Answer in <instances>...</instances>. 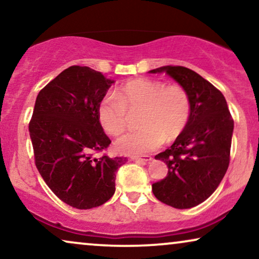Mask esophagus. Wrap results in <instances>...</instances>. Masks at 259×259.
Here are the masks:
<instances>
[{
    "label": "esophagus",
    "instance_id": "1",
    "mask_svg": "<svg viewBox=\"0 0 259 259\" xmlns=\"http://www.w3.org/2000/svg\"><path fill=\"white\" fill-rule=\"evenodd\" d=\"M131 159H132V160L136 161V162H144V164H145V162H150L153 158L150 157V155H145V157H143V158H141V157H131Z\"/></svg>",
    "mask_w": 259,
    "mask_h": 259
}]
</instances>
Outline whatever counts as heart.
I'll return each instance as SVG.
<instances>
[{
	"mask_svg": "<svg viewBox=\"0 0 259 259\" xmlns=\"http://www.w3.org/2000/svg\"><path fill=\"white\" fill-rule=\"evenodd\" d=\"M139 112L140 128L116 141L118 151L126 154H146L164 143L176 140L189 122L191 99L180 84H166L151 79L123 83L115 94H107L98 106L102 128L112 136L125 132L131 114Z\"/></svg>",
	"mask_w": 259,
	"mask_h": 259,
	"instance_id": "1",
	"label": "heart"
}]
</instances>
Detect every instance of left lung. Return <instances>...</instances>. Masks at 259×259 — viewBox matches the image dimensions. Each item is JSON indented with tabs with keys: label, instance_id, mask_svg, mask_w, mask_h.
Returning a JSON list of instances; mask_svg holds the SVG:
<instances>
[{
	"label": "left lung",
	"instance_id": "left-lung-1",
	"mask_svg": "<svg viewBox=\"0 0 259 259\" xmlns=\"http://www.w3.org/2000/svg\"><path fill=\"white\" fill-rule=\"evenodd\" d=\"M151 73L165 72L187 91L191 116L171 147L155 155L167 165V176L152 184L158 200L176 208H190L214 192L230 162L233 119L222 92L192 69L162 66Z\"/></svg>",
	"mask_w": 259,
	"mask_h": 259
}]
</instances>
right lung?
<instances>
[{
    "mask_svg": "<svg viewBox=\"0 0 259 259\" xmlns=\"http://www.w3.org/2000/svg\"><path fill=\"white\" fill-rule=\"evenodd\" d=\"M113 83L90 67L70 66L38 93L29 134L35 165L59 199L80 210L97 207L115 192V175L126 158L104 152L111 139L98 106ZM97 153L103 155L95 158Z\"/></svg>",
    "mask_w": 259,
    "mask_h": 259,
    "instance_id": "add662e5",
    "label": "right lung"
}]
</instances>
